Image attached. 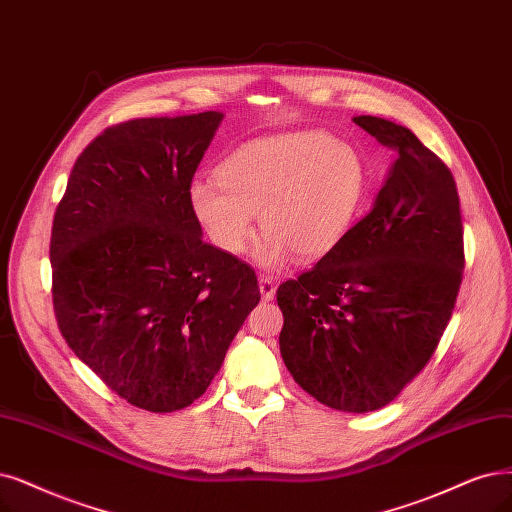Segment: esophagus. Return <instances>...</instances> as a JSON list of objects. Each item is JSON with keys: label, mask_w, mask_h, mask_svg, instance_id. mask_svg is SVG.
I'll use <instances>...</instances> for the list:
<instances>
[{"label": "esophagus", "mask_w": 512, "mask_h": 512, "mask_svg": "<svg viewBox=\"0 0 512 512\" xmlns=\"http://www.w3.org/2000/svg\"><path fill=\"white\" fill-rule=\"evenodd\" d=\"M259 293H261V297L266 299V301L274 299V295H276V280L270 278V276H259Z\"/></svg>", "instance_id": "1"}]
</instances>
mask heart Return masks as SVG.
<instances>
[{
  "mask_svg": "<svg viewBox=\"0 0 512 512\" xmlns=\"http://www.w3.org/2000/svg\"><path fill=\"white\" fill-rule=\"evenodd\" d=\"M369 192V170L358 149L327 132H289L236 149L217 181L198 179L189 189L192 211L227 257H240L255 236L261 268L276 270L295 253L314 261L344 242Z\"/></svg>",
  "mask_w": 512,
  "mask_h": 512,
  "instance_id": "heart-1",
  "label": "heart"
}]
</instances>
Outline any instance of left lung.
<instances>
[{"label": "left lung", "instance_id": "left-lung-1", "mask_svg": "<svg viewBox=\"0 0 512 512\" xmlns=\"http://www.w3.org/2000/svg\"><path fill=\"white\" fill-rule=\"evenodd\" d=\"M354 122L394 151L367 217L344 242L276 291L280 354L318 403L367 413L392 403L439 346L462 285L458 187L401 124Z\"/></svg>", "mask_w": 512, "mask_h": 512}]
</instances>
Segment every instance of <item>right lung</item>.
<instances>
[{"label":"right lung","instance_id":"add662e5","mask_svg":"<svg viewBox=\"0 0 512 512\" xmlns=\"http://www.w3.org/2000/svg\"><path fill=\"white\" fill-rule=\"evenodd\" d=\"M219 111L103 130L75 160L50 238L69 348L124 401L192 405L259 304L251 266L202 240L189 189Z\"/></svg>","mask_w":512,"mask_h":512}]
</instances>
